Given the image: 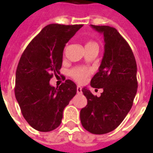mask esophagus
<instances>
[{
    "mask_svg": "<svg viewBox=\"0 0 153 153\" xmlns=\"http://www.w3.org/2000/svg\"><path fill=\"white\" fill-rule=\"evenodd\" d=\"M77 93L80 94V93H82V88L80 86H77Z\"/></svg>",
    "mask_w": 153,
    "mask_h": 153,
    "instance_id": "1",
    "label": "esophagus"
}]
</instances>
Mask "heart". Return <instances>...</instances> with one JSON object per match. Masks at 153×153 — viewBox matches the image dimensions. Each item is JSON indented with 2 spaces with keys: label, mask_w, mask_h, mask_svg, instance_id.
Listing matches in <instances>:
<instances>
[{
  "label": "heart",
  "mask_w": 153,
  "mask_h": 153,
  "mask_svg": "<svg viewBox=\"0 0 153 153\" xmlns=\"http://www.w3.org/2000/svg\"><path fill=\"white\" fill-rule=\"evenodd\" d=\"M91 46H97V43L93 41H88L87 42L85 47H91ZM70 75L74 79L79 82V83H83L86 80L87 77L89 74V70L86 69V68H83V67H77L74 68L73 70H70Z\"/></svg>",
  "instance_id": "heart-1"
}]
</instances>
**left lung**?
Returning a JSON list of instances; mask_svg holds the SVG:
<instances>
[{"instance_id": "8db88e82", "label": "left lung", "mask_w": 153, "mask_h": 153, "mask_svg": "<svg viewBox=\"0 0 153 153\" xmlns=\"http://www.w3.org/2000/svg\"><path fill=\"white\" fill-rule=\"evenodd\" d=\"M91 27L104 36V56L91 80V86L103 92L97 97L82 89L88 104L80 111V120L90 133L104 134L117 128L131 109L138 88L137 64L129 45L115 28Z\"/></svg>"}]
</instances>
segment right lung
<instances>
[{
	"label": "right lung",
	"instance_id": "obj_1",
	"mask_svg": "<svg viewBox=\"0 0 153 153\" xmlns=\"http://www.w3.org/2000/svg\"><path fill=\"white\" fill-rule=\"evenodd\" d=\"M83 25L51 24L28 44L19 61L15 94L23 116L30 126L49 132L61 123L63 111L75 96L77 86L66 79L59 88L50 79L60 74L65 44Z\"/></svg>",
	"mask_w": 153,
	"mask_h": 153
}]
</instances>
